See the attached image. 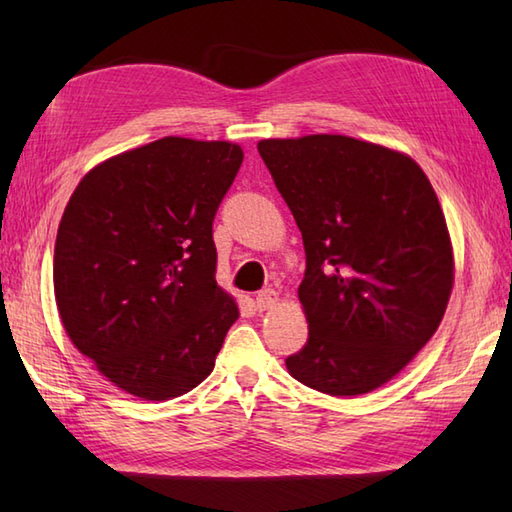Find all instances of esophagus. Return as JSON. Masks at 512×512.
<instances>
[{"label":"esophagus","instance_id":"1","mask_svg":"<svg viewBox=\"0 0 512 512\" xmlns=\"http://www.w3.org/2000/svg\"><path fill=\"white\" fill-rule=\"evenodd\" d=\"M277 303H279V292H275V290H262L255 299V306L259 310H270V308H275Z\"/></svg>","mask_w":512,"mask_h":512}]
</instances>
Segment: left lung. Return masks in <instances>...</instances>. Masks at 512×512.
<instances>
[{"label":"left lung","mask_w":512,"mask_h":512,"mask_svg":"<svg viewBox=\"0 0 512 512\" xmlns=\"http://www.w3.org/2000/svg\"><path fill=\"white\" fill-rule=\"evenodd\" d=\"M259 156L301 231L308 343L286 358L321 394L389 383L438 330L453 290L451 235L411 156L339 134L266 138Z\"/></svg>","instance_id":"8db88e82"}]
</instances>
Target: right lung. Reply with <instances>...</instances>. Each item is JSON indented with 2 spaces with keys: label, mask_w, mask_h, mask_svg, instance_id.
Listing matches in <instances>:
<instances>
[{
  "label": "right lung",
  "mask_w": 512,
  "mask_h": 512,
  "mask_svg": "<svg viewBox=\"0 0 512 512\" xmlns=\"http://www.w3.org/2000/svg\"><path fill=\"white\" fill-rule=\"evenodd\" d=\"M244 151L167 136L85 173L54 244V299L76 350L127 394L171 400L213 372L235 299L217 286L213 217Z\"/></svg>",
  "instance_id": "obj_1"
}]
</instances>
